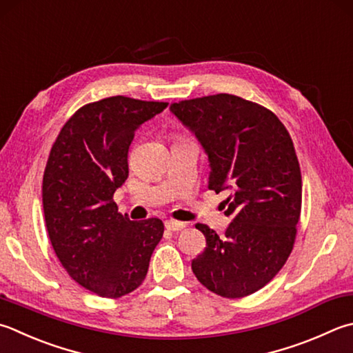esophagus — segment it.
I'll return each instance as SVG.
<instances>
[{
  "label": "esophagus",
  "instance_id": "34e87169",
  "mask_svg": "<svg viewBox=\"0 0 353 353\" xmlns=\"http://www.w3.org/2000/svg\"><path fill=\"white\" fill-rule=\"evenodd\" d=\"M164 225H165V229L174 230V232H178V230H183V229H185V223L175 221V219H165Z\"/></svg>",
  "mask_w": 353,
  "mask_h": 353
}]
</instances>
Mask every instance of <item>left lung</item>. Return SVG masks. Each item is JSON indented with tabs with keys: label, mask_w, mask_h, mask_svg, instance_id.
<instances>
[{
	"label": "left lung",
	"mask_w": 353,
	"mask_h": 353,
	"mask_svg": "<svg viewBox=\"0 0 353 353\" xmlns=\"http://www.w3.org/2000/svg\"><path fill=\"white\" fill-rule=\"evenodd\" d=\"M170 110L209 155V189L230 194L224 236L195 225L205 249L192 259V270L219 296L255 294L294 249L303 192L294 141L274 112L236 95L184 99Z\"/></svg>",
	"instance_id": "1"
}]
</instances>
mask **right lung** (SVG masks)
Wrapping results in <instances>:
<instances>
[{
    "mask_svg": "<svg viewBox=\"0 0 353 353\" xmlns=\"http://www.w3.org/2000/svg\"><path fill=\"white\" fill-rule=\"evenodd\" d=\"M168 103L110 97L79 108L53 143L43 176V209L52 248L79 285L98 296L134 292L163 236L161 219L130 221L115 190L129 176L135 130Z\"/></svg>",
    "mask_w": 353,
    "mask_h": 353,
    "instance_id": "right-lung-1",
    "label": "right lung"
}]
</instances>
